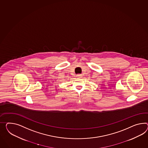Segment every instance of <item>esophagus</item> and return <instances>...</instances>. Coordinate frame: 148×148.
<instances>
[{
    "label": "esophagus",
    "instance_id": "1",
    "mask_svg": "<svg viewBox=\"0 0 148 148\" xmlns=\"http://www.w3.org/2000/svg\"><path fill=\"white\" fill-rule=\"evenodd\" d=\"M77 78H81L82 77V75H81V74H78V75H77Z\"/></svg>",
    "mask_w": 148,
    "mask_h": 148
}]
</instances>
